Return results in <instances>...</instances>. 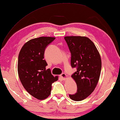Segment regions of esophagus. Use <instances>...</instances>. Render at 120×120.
Masks as SVG:
<instances>
[{
  "instance_id": "obj_1",
  "label": "esophagus",
  "mask_w": 120,
  "mask_h": 120,
  "mask_svg": "<svg viewBox=\"0 0 120 120\" xmlns=\"http://www.w3.org/2000/svg\"><path fill=\"white\" fill-rule=\"evenodd\" d=\"M60 77H61L63 79H65L66 78H67V75H66V74H64V73H62L61 74Z\"/></svg>"
}]
</instances>
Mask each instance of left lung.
<instances>
[{"mask_svg": "<svg viewBox=\"0 0 120 120\" xmlns=\"http://www.w3.org/2000/svg\"><path fill=\"white\" fill-rule=\"evenodd\" d=\"M71 53L70 64L77 71L71 77L77 84V92L69 96L74 101H81L94 91L99 79L101 60L94 43L86 37H64Z\"/></svg>", "mask_w": 120, "mask_h": 120, "instance_id": "8db88e82", "label": "left lung"}]
</instances>
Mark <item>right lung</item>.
<instances>
[{
    "instance_id": "obj_1",
    "label": "right lung",
    "mask_w": 120,
    "mask_h": 120,
    "mask_svg": "<svg viewBox=\"0 0 120 120\" xmlns=\"http://www.w3.org/2000/svg\"><path fill=\"white\" fill-rule=\"evenodd\" d=\"M55 39L41 37L30 40L19 54L18 70L21 82L29 94L39 100L50 96L52 84L58 79L46 68L47 64L44 57L46 47Z\"/></svg>"
}]
</instances>
